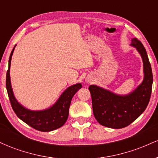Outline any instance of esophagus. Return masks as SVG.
<instances>
[{"label":"esophagus","instance_id":"34e87169","mask_svg":"<svg viewBox=\"0 0 158 158\" xmlns=\"http://www.w3.org/2000/svg\"><path fill=\"white\" fill-rule=\"evenodd\" d=\"M87 81H88V82H89V79H87Z\"/></svg>","mask_w":158,"mask_h":158}]
</instances>
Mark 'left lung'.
I'll return each instance as SVG.
<instances>
[{"label": "left lung", "instance_id": "8db88e82", "mask_svg": "<svg viewBox=\"0 0 158 158\" xmlns=\"http://www.w3.org/2000/svg\"><path fill=\"white\" fill-rule=\"evenodd\" d=\"M131 46L137 49L143 62L144 78L140 85L128 95H118L97 85H90L92 107L95 118L102 126L111 128L128 126L143 113L149 102L153 76L147 52L137 39Z\"/></svg>", "mask_w": 158, "mask_h": 158}]
</instances>
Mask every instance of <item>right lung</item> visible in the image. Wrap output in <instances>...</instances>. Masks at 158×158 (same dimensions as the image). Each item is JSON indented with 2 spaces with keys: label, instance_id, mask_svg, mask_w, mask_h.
Returning a JSON list of instances; mask_svg holds the SVG:
<instances>
[{
  "label": "right lung",
  "instance_id": "add662e5",
  "mask_svg": "<svg viewBox=\"0 0 158 158\" xmlns=\"http://www.w3.org/2000/svg\"><path fill=\"white\" fill-rule=\"evenodd\" d=\"M15 46L11 52L9 59V68L6 72V86L9 99L12 109L18 117L32 128L40 131H51L60 128L67 121L71 99L81 88V83L73 85L67 88L53 106L42 110H31L24 108L16 100L12 89L10 81V64Z\"/></svg>",
  "mask_w": 158,
  "mask_h": 158
}]
</instances>
